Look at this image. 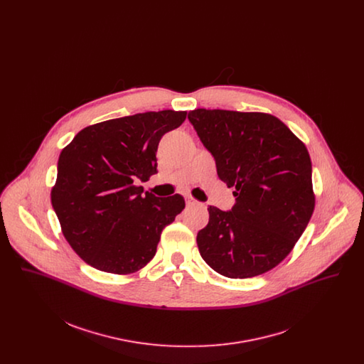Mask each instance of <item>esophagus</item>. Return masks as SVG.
I'll return each mask as SVG.
<instances>
[{"instance_id":"esophagus-1","label":"esophagus","mask_w":364,"mask_h":364,"mask_svg":"<svg viewBox=\"0 0 364 364\" xmlns=\"http://www.w3.org/2000/svg\"><path fill=\"white\" fill-rule=\"evenodd\" d=\"M186 203H187V206H195V205H199V202L198 200H195L192 196L190 195H186Z\"/></svg>"}]
</instances>
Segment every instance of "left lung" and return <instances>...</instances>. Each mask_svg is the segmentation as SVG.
I'll return each instance as SVG.
<instances>
[{
	"label": "left lung",
	"mask_w": 364,
	"mask_h": 364,
	"mask_svg": "<svg viewBox=\"0 0 364 364\" xmlns=\"http://www.w3.org/2000/svg\"><path fill=\"white\" fill-rule=\"evenodd\" d=\"M217 174L236 203L208 206L196 242L208 266L229 278L255 277L292 251L311 218V159L306 146L266 113L195 109L188 113Z\"/></svg>",
	"instance_id": "left-lung-1"
}]
</instances>
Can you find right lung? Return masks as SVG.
Segmentation results:
<instances>
[{
	"label": "right lung",
	"mask_w": 364,
	"mask_h": 364,
	"mask_svg": "<svg viewBox=\"0 0 364 364\" xmlns=\"http://www.w3.org/2000/svg\"><path fill=\"white\" fill-rule=\"evenodd\" d=\"M187 112H147L90 125L61 151L52 205L73 251L90 266L129 274L154 258L162 229L186 208L134 183L156 173L161 138Z\"/></svg>",
	"instance_id": "1"
}]
</instances>
